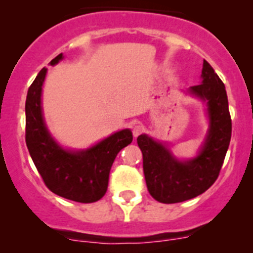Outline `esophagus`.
<instances>
[{
	"label": "esophagus",
	"instance_id": "obj_1",
	"mask_svg": "<svg viewBox=\"0 0 253 253\" xmlns=\"http://www.w3.org/2000/svg\"><path fill=\"white\" fill-rule=\"evenodd\" d=\"M143 131H144V127L141 124H136L133 126V128H132V133H133L134 137H138Z\"/></svg>",
	"mask_w": 253,
	"mask_h": 253
}]
</instances>
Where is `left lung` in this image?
Wrapping results in <instances>:
<instances>
[{"label":"left lung","instance_id":"1","mask_svg":"<svg viewBox=\"0 0 253 253\" xmlns=\"http://www.w3.org/2000/svg\"><path fill=\"white\" fill-rule=\"evenodd\" d=\"M202 83L191 86L208 105L211 128L197 158L178 162L164 145L145 134L137 138L150 196L160 203H178L206 192L218 178L231 138V117L225 85L205 60Z\"/></svg>","mask_w":253,"mask_h":253}]
</instances>
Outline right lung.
I'll return each mask as SVG.
<instances>
[{"label": "right lung", "instance_id": "right-lung-1", "mask_svg": "<svg viewBox=\"0 0 253 253\" xmlns=\"http://www.w3.org/2000/svg\"><path fill=\"white\" fill-rule=\"evenodd\" d=\"M62 58L56 56L51 65ZM46 68L38 73L25 101V143L46 187L55 195L79 203H93L106 193L109 175L117 153L133 139L129 129L112 136L84 152L62 149L45 127L42 115V86Z\"/></svg>", "mask_w": 253, "mask_h": 253}]
</instances>
